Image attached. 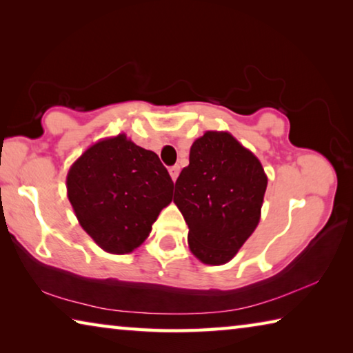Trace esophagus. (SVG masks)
<instances>
[{
	"label": "esophagus",
	"mask_w": 353,
	"mask_h": 353,
	"mask_svg": "<svg viewBox=\"0 0 353 353\" xmlns=\"http://www.w3.org/2000/svg\"><path fill=\"white\" fill-rule=\"evenodd\" d=\"M179 172H181V166H179V165H174V166H171V168H170L171 179H172V181H174V182H176V179L179 177Z\"/></svg>",
	"instance_id": "34e87169"
}]
</instances>
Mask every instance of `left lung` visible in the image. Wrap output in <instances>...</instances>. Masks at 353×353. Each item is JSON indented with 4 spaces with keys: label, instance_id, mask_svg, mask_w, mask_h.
Masks as SVG:
<instances>
[{
    "label": "left lung",
    "instance_id": "8db88e82",
    "mask_svg": "<svg viewBox=\"0 0 353 353\" xmlns=\"http://www.w3.org/2000/svg\"><path fill=\"white\" fill-rule=\"evenodd\" d=\"M268 177L260 160L227 132H205L190 149L174 202L191 252L205 265L232 260L260 221Z\"/></svg>",
    "mask_w": 353,
    "mask_h": 353
}]
</instances>
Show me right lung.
Instances as JSON below:
<instances>
[{
	"label": "right lung",
	"instance_id": "1",
	"mask_svg": "<svg viewBox=\"0 0 353 353\" xmlns=\"http://www.w3.org/2000/svg\"><path fill=\"white\" fill-rule=\"evenodd\" d=\"M159 155L119 134L98 141L68 171V199L82 229L107 252L129 254L146 240L172 201Z\"/></svg>",
	"mask_w": 353,
	"mask_h": 353
}]
</instances>
